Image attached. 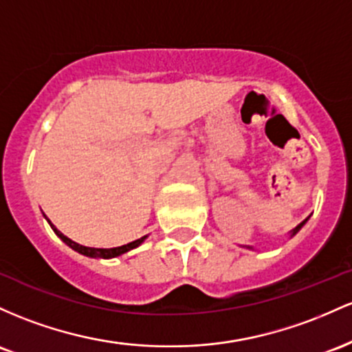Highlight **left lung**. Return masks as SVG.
I'll return each instance as SVG.
<instances>
[{
  "label": "left lung",
  "instance_id": "obj_1",
  "mask_svg": "<svg viewBox=\"0 0 352 352\" xmlns=\"http://www.w3.org/2000/svg\"><path fill=\"white\" fill-rule=\"evenodd\" d=\"M306 221H307V219H304L301 224H298V226H296V228L293 229V232H291V236H294V234H296V232H298V231H299V229H301V228L304 226V223H306ZM250 250H252V248H250Z\"/></svg>",
  "mask_w": 352,
  "mask_h": 352
}]
</instances>
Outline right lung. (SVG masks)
<instances>
[{"mask_svg":"<svg viewBox=\"0 0 352 352\" xmlns=\"http://www.w3.org/2000/svg\"><path fill=\"white\" fill-rule=\"evenodd\" d=\"M48 223H50V226L53 228V231L56 232L58 238L63 241V243L68 244V246L71 248V250L78 251V252H80V254H82V256H89V258H101V259H111V258H116V256H121V254H124V252H128V251L134 250V248H138V246H140V244L143 243V241L146 239V236H143V238H140V239L133 241V243L124 244V246L109 248V250H101V248H86V246H81V244L74 243V241H71L69 238H66V236L63 234L61 231H58V229L54 228V224H51V221H48Z\"/></svg>","mask_w":352,"mask_h":352,"instance_id":"right-lung-1","label":"right lung"}]
</instances>
